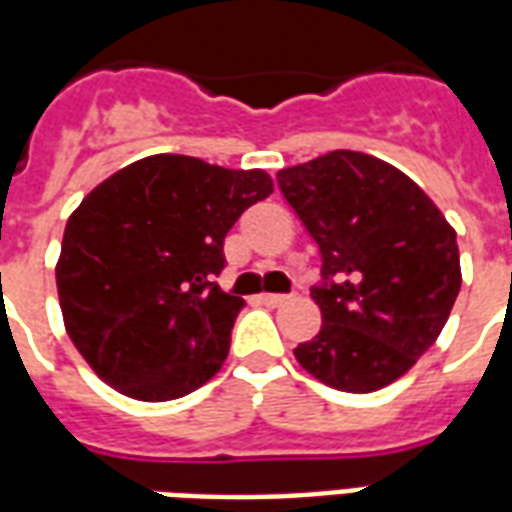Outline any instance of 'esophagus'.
I'll use <instances>...</instances> for the list:
<instances>
[{"instance_id": "1", "label": "esophagus", "mask_w": 512, "mask_h": 512, "mask_svg": "<svg viewBox=\"0 0 512 512\" xmlns=\"http://www.w3.org/2000/svg\"><path fill=\"white\" fill-rule=\"evenodd\" d=\"M259 302L270 305V308H278V305H286L289 297H286V294H259Z\"/></svg>"}]
</instances>
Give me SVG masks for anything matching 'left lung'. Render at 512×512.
<instances>
[{"label":"left lung","instance_id":"left-lung-1","mask_svg":"<svg viewBox=\"0 0 512 512\" xmlns=\"http://www.w3.org/2000/svg\"><path fill=\"white\" fill-rule=\"evenodd\" d=\"M278 188L322 253L311 297L322 330L297 363L343 393H374L417 363L461 289L455 229L390 163L335 149L278 171Z\"/></svg>","mask_w":512,"mask_h":512}]
</instances>
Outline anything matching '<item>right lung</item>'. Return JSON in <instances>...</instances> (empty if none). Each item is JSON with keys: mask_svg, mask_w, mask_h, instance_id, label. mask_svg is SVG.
Instances as JSON below:
<instances>
[{"mask_svg": "<svg viewBox=\"0 0 512 512\" xmlns=\"http://www.w3.org/2000/svg\"><path fill=\"white\" fill-rule=\"evenodd\" d=\"M270 193L261 169L149 155L78 204L57 261L59 308L103 382L136 401H174L218 374L245 305L215 283L223 240Z\"/></svg>", "mask_w": 512, "mask_h": 512, "instance_id": "add662e5", "label": "right lung"}]
</instances>
